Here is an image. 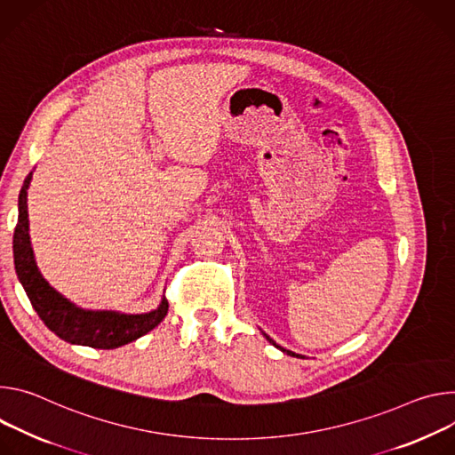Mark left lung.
Returning <instances> with one entry per match:
<instances>
[{
    "instance_id": "left-lung-1",
    "label": "left lung",
    "mask_w": 455,
    "mask_h": 455,
    "mask_svg": "<svg viewBox=\"0 0 455 455\" xmlns=\"http://www.w3.org/2000/svg\"><path fill=\"white\" fill-rule=\"evenodd\" d=\"M266 338H267V339H269V341H271V343H273V345H276V343H275V341H273V339H271V338H269V336H267V334H266ZM276 347H278V348H280V350H283V352H287V355H289V356H298V358H299V355H294V352H291V350H285V348H282V347H280V345H276Z\"/></svg>"
}]
</instances>
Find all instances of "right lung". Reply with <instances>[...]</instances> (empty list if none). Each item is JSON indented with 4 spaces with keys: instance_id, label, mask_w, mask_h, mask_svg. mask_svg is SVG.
I'll list each match as a JSON object with an SVG mask.
<instances>
[{
    "instance_id": "add662e5",
    "label": "right lung",
    "mask_w": 455,
    "mask_h": 455,
    "mask_svg": "<svg viewBox=\"0 0 455 455\" xmlns=\"http://www.w3.org/2000/svg\"><path fill=\"white\" fill-rule=\"evenodd\" d=\"M30 175L20 191V215L14 229V266L18 278L43 323L68 343L93 348H117L156 329L168 313V299L148 315H119L112 311H83L48 285L37 271L28 236L27 189Z\"/></svg>"
}]
</instances>
